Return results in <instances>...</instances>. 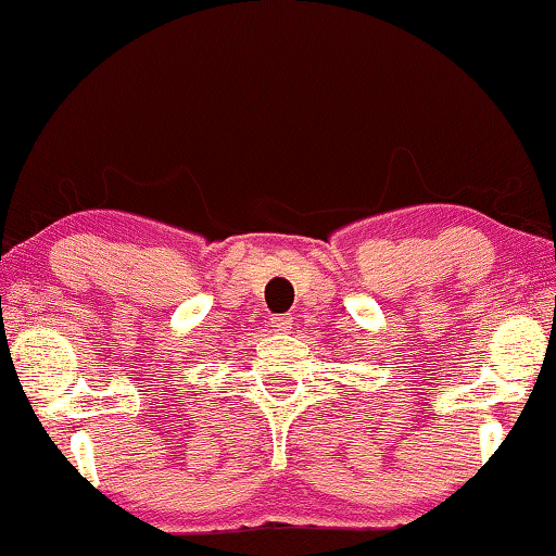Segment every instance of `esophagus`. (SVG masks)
Instances as JSON below:
<instances>
[{"label": "esophagus", "mask_w": 556, "mask_h": 556, "mask_svg": "<svg viewBox=\"0 0 556 556\" xmlns=\"http://www.w3.org/2000/svg\"><path fill=\"white\" fill-rule=\"evenodd\" d=\"M271 327H275V331H279V334H285V331L292 329V317H287V314H277V317H271Z\"/></svg>", "instance_id": "34e87169"}]
</instances>
